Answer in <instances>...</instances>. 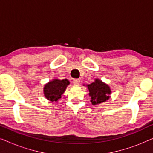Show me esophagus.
Listing matches in <instances>:
<instances>
[{"instance_id": "obj_1", "label": "esophagus", "mask_w": 153, "mask_h": 153, "mask_svg": "<svg viewBox=\"0 0 153 153\" xmlns=\"http://www.w3.org/2000/svg\"><path fill=\"white\" fill-rule=\"evenodd\" d=\"M73 83H74V85H78L80 84V80L79 79H75L74 80L72 81Z\"/></svg>"}]
</instances>
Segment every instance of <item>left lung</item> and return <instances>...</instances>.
<instances>
[{"label": "left lung", "instance_id": "obj_1", "mask_svg": "<svg viewBox=\"0 0 153 153\" xmlns=\"http://www.w3.org/2000/svg\"><path fill=\"white\" fill-rule=\"evenodd\" d=\"M86 86L88 89L89 96L91 97V102L93 105L107 101L111 97V90L110 86L99 79H95L94 82L87 84Z\"/></svg>", "mask_w": 153, "mask_h": 153}]
</instances>
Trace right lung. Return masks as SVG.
<instances>
[{"label":"right lung","mask_w":153,"mask_h":153,"mask_svg":"<svg viewBox=\"0 0 153 153\" xmlns=\"http://www.w3.org/2000/svg\"><path fill=\"white\" fill-rule=\"evenodd\" d=\"M70 81L67 79L60 80L58 79H53L46 83L44 86V95L46 99L51 102H57L61 95L65 93Z\"/></svg>","instance_id":"right-lung-1"}]
</instances>
